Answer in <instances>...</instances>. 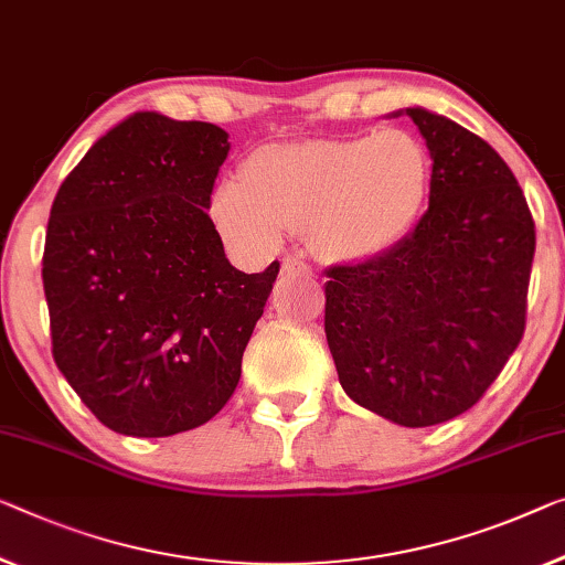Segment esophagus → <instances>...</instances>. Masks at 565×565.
<instances>
[{
  "instance_id": "34e87169",
  "label": "esophagus",
  "mask_w": 565,
  "mask_h": 565,
  "mask_svg": "<svg viewBox=\"0 0 565 565\" xmlns=\"http://www.w3.org/2000/svg\"><path fill=\"white\" fill-rule=\"evenodd\" d=\"M311 268L301 258H284L281 264V276L289 279V276H309Z\"/></svg>"
}]
</instances>
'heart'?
<instances>
[{"mask_svg":"<svg viewBox=\"0 0 565 565\" xmlns=\"http://www.w3.org/2000/svg\"><path fill=\"white\" fill-rule=\"evenodd\" d=\"M431 190V157L406 131L311 139L256 149L243 174L215 184L210 215L223 238L264 258L289 231L344 264L377 258L406 238Z\"/></svg>","mask_w":565,"mask_h":565,"instance_id":"1","label":"heart"}]
</instances>
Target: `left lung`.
I'll use <instances>...</instances> for the list:
<instances>
[{
	"label": "left lung",
	"mask_w": 565,
	"mask_h": 565,
	"mask_svg": "<svg viewBox=\"0 0 565 565\" xmlns=\"http://www.w3.org/2000/svg\"><path fill=\"white\" fill-rule=\"evenodd\" d=\"M398 114L431 151L428 210L388 254L327 268L324 332L352 401L424 428L475 406L523 340L535 223L484 139L426 108Z\"/></svg>",
	"instance_id": "obj_1"
}]
</instances>
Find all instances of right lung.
Masks as SVG:
<instances>
[{
    "label": "right lung",
    "mask_w": 565,
    "mask_h": 565,
    "mask_svg": "<svg viewBox=\"0 0 565 565\" xmlns=\"http://www.w3.org/2000/svg\"><path fill=\"white\" fill-rule=\"evenodd\" d=\"M228 134L139 111L57 190L42 254L53 358L100 424L172 436L207 424L241 381L279 260L243 274L207 207Z\"/></svg>",
    "instance_id": "1"
}]
</instances>
